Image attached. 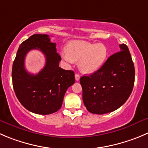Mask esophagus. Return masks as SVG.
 <instances>
[{
    "instance_id": "esophagus-1",
    "label": "esophagus",
    "mask_w": 148,
    "mask_h": 148,
    "mask_svg": "<svg viewBox=\"0 0 148 148\" xmlns=\"http://www.w3.org/2000/svg\"><path fill=\"white\" fill-rule=\"evenodd\" d=\"M75 80H76L77 81H78L80 80V75L78 74V73H76L75 75Z\"/></svg>"
}]
</instances>
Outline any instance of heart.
I'll return each mask as SVG.
<instances>
[{
  "label": "heart",
  "instance_id": "heart-1",
  "mask_svg": "<svg viewBox=\"0 0 148 148\" xmlns=\"http://www.w3.org/2000/svg\"><path fill=\"white\" fill-rule=\"evenodd\" d=\"M67 54L62 57L68 62L78 61L80 70L85 73H92L99 70L108 57V49L102 43L86 41H73L66 46Z\"/></svg>",
  "mask_w": 148,
  "mask_h": 148
}]
</instances>
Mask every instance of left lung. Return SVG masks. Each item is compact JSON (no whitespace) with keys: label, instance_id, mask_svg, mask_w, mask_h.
Masks as SVG:
<instances>
[{"label":"left lung","instance_id":"8db88e82","mask_svg":"<svg viewBox=\"0 0 148 148\" xmlns=\"http://www.w3.org/2000/svg\"><path fill=\"white\" fill-rule=\"evenodd\" d=\"M119 46L120 51L112 54L97 71L80 79L84 105L91 113L102 115L117 110L133 89V61L127 46Z\"/></svg>","mask_w":148,"mask_h":148}]
</instances>
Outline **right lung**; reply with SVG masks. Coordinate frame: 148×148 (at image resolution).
<instances>
[{"instance_id":"1","label":"right lung","mask_w":148,"mask_h":148,"mask_svg":"<svg viewBox=\"0 0 148 148\" xmlns=\"http://www.w3.org/2000/svg\"><path fill=\"white\" fill-rule=\"evenodd\" d=\"M32 49H39L46 57L45 67L36 75L24 67L26 54ZM60 60L56 43L48 35L34 34L21 43L12 66V83L16 97L27 110L49 115L61 108L66 91L75 83V73L60 67Z\"/></svg>"}]
</instances>
